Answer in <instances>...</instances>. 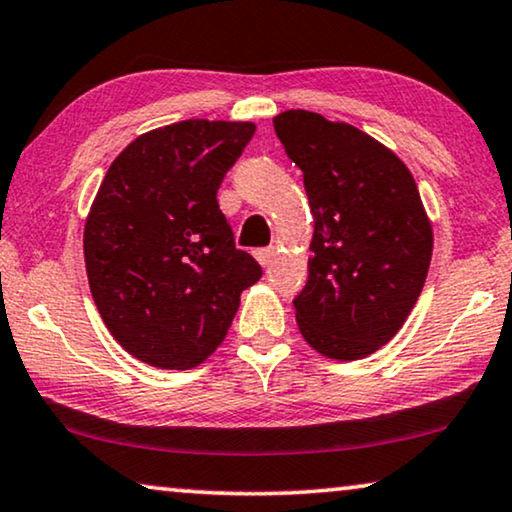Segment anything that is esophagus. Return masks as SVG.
Returning <instances> with one entry per match:
<instances>
[{
  "instance_id": "esophagus-1",
  "label": "esophagus",
  "mask_w": 512,
  "mask_h": 512,
  "mask_svg": "<svg viewBox=\"0 0 512 512\" xmlns=\"http://www.w3.org/2000/svg\"><path fill=\"white\" fill-rule=\"evenodd\" d=\"M273 257H276V250L273 248H262V250H255V259L262 266H269L273 262Z\"/></svg>"
}]
</instances>
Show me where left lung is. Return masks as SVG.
Instances as JSON below:
<instances>
[{"label":"left lung","instance_id":"8db88e82","mask_svg":"<svg viewBox=\"0 0 512 512\" xmlns=\"http://www.w3.org/2000/svg\"><path fill=\"white\" fill-rule=\"evenodd\" d=\"M273 127L304 171L313 215L308 280L294 299L301 336L338 362L369 357L399 334L427 280L434 229L415 178L348 122L290 109Z\"/></svg>","mask_w":512,"mask_h":512}]
</instances>
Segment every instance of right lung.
Wrapping results in <instances>:
<instances>
[{"label":"right lung","instance_id":"obj_1","mask_svg":"<svg viewBox=\"0 0 512 512\" xmlns=\"http://www.w3.org/2000/svg\"><path fill=\"white\" fill-rule=\"evenodd\" d=\"M255 122L183 120L136 136L106 171L83 232L106 329L157 369L199 366L262 269L234 248L218 187Z\"/></svg>","mask_w":512,"mask_h":512}]
</instances>
